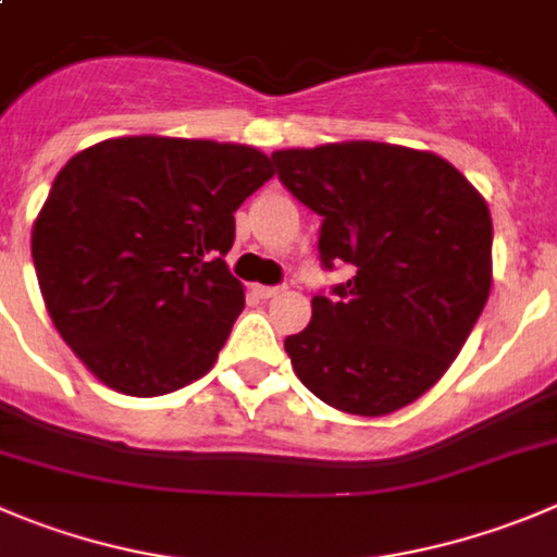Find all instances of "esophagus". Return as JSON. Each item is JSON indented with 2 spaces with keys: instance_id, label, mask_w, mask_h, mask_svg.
Here are the masks:
<instances>
[{
  "instance_id": "1",
  "label": "esophagus",
  "mask_w": 557,
  "mask_h": 557,
  "mask_svg": "<svg viewBox=\"0 0 557 557\" xmlns=\"http://www.w3.org/2000/svg\"><path fill=\"white\" fill-rule=\"evenodd\" d=\"M255 296H261V299H272V296H277L280 290V285H255Z\"/></svg>"
}]
</instances>
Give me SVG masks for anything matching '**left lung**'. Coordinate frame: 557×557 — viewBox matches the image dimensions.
<instances>
[{
  "label": "left lung",
  "instance_id": "obj_1",
  "mask_svg": "<svg viewBox=\"0 0 557 557\" xmlns=\"http://www.w3.org/2000/svg\"><path fill=\"white\" fill-rule=\"evenodd\" d=\"M277 178L321 216V267H349L285 337L296 376L330 407L382 418L440 382L492 288V216L443 156L387 143L272 153Z\"/></svg>",
  "mask_w": 557,
  "mask_h": 557
}]
</instances>
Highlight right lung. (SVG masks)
I'll use <instances>...</instances> for the list:
<instances>
[{"label":"right lung","mask_w":557,"mask_h":557,"mask_svg":"<svg viewBox=\"0 0 557 557\" xmlns=\"http://www.w3.org/2000/svg\"><path fill=\"white\" fill-rule=\"evenodd\" d=\"M274 175L249 145L103 139L67 161L33 227L62 341L107 387L173 393L211 371L244 288L225 255L236 208Z\"/></svg>","instance_id":"add662e5"}]
</instances>
